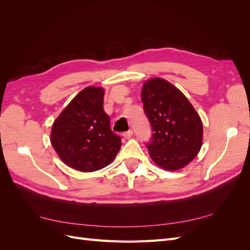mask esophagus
<instances>
[{"label": "esophagus", "instance_id": "esophagus-1", "mask_svg": "<svg viewBox=\"0 0 250 250\" xmlns=\"http://www.w3.org/2000/svg\"><path fill=\"white\" fill-rule=\"evenodd\" d=\"M132 134H133V131H132L131 129L127 130V131H125V132L122 133V135H123V137H124L125 139H129L130 137H132Z\"/></svg>", "mask_w": 250, "mask_h": 250}]
</instances>
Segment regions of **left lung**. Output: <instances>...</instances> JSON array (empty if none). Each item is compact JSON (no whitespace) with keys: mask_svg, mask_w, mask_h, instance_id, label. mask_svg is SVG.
Here are the masks:
<instances>
[{"mask_svg":"<svg viewBox=\"0 0 250 250\" xmlns=\"http://www.w3.org/2000/svg\"><path fill=\"white\" fill-rule=\"evenodd\" d=\"M144 111L152 128L146 147L161 168H184L198 154L203 128L200 117L180 90L162 78H152L142 88Z\"/></svg>","mask_w":250,"mask_h":250,"instance_id":"obj_1","label":"left lung"}]
</instances>
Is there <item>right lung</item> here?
Instances as JSON below:
<instances>
[{
  "instance_id": "add662e5",
  "label": "right lung",
  "mask_w": 250,
  "mask_h": 250,
  "mask_svg": "<svg viewBox=\"0 0 250 250\" xmlns=\"http://www.w3.org/2000/svg\"><path fill=\"white\" fill-rule=\"evenodd\" d=\"M104 89L87 86L74 98L53 123L51 144L65 165L81 172L108 166L121 148L103 109Z\"/></svg>"
}]
</instances>
